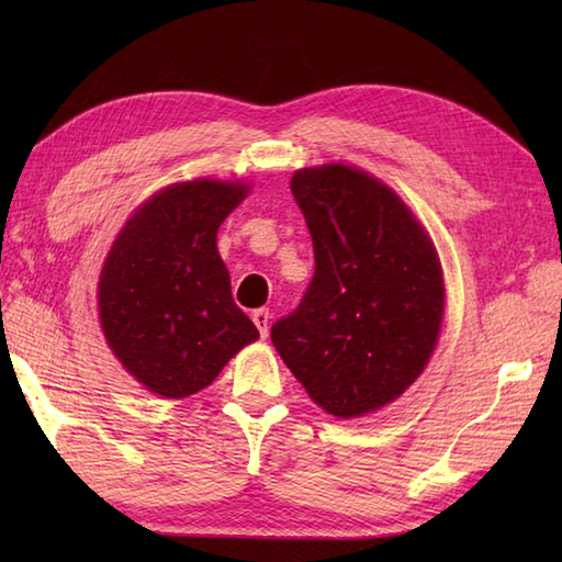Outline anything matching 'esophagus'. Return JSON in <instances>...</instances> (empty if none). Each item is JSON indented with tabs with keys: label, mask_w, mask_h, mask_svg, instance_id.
I'll list each match as a JSON object with an SVG mask.
<instances>
[{
	"label": "esophagus",
	"mask_w": 562,
	"mask_h": 562,
	"mask_svg": "<svg viewBox=\"0 0 562 562\" xmlns=\"http://www.w3.org/2000/svg\"><path fill=\"white\" fill-rule=\"evenodd\" d=\"M254 324H256V328L260 333V338H266L268 336V328H270V312H268V308H256V312H254Z\"/></svg>",
	"instance_id": "esophagus-1"
}]
</instances>
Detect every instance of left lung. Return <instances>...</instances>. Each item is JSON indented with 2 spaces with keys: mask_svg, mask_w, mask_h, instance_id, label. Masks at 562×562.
<instances>
[{
  "mask_svg": "<svg viewBox=\"0 0 562 562\" xmlns=\"http://www.w3.org/2000/svg\"><path fill=\"white\" fill-rule=\"evenodd\" d=\"M314 241V280L270 328L314 403L362 417L423 374L439 338L445 280L432 238L389 186L355 166L292 176Z\"/></svg>",
  "mask_w": 562,
  "mask_h": 562,
  "instance_id": "1",
  "label": "left lung"
}]
</instances>
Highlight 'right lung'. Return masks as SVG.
<instances>
[{
  "label": "right lung",
  "instance_id": "1",
  "mask_svg": "<svg viewBox=\"0 0 562 562\" xmlns=\"http://www.w3.org/2000/svg\"><path fill=\"white\" fill-rule=\"evenodd\" d=\"M248 195L238 181L173 183L135 210L105 256L99 316L105 342L142 386L186 398L258 340L232 300L220 224Z\"/></svg>",
  "mask_w": 562,
  "mask_h": 562
}]
</instances>
